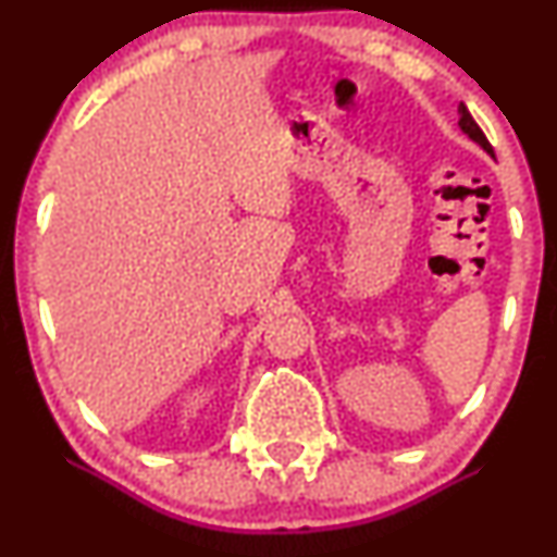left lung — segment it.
Returning a JSON list of instances; mask_svg holds the SVG:
<instances>
[{
    "mask_svg": "<svg viewBox=\"0 0 557 557\" xmlns=\"http://www.w3.org/2000/svg\"><path fill=\"white\" fill-rule=\"evenodd\" d=\"M458 127H461V131H463L466 136H469L471 140H474V144L482 146V149L487 151L490 157H495V151H492V146H490L487 136H484V133H482V127H479V125L474 123V117H471L469 110H466V104L458 107Z\"/></svg>",
    "mask_w": 557,
    "mask_h": 557,
    "instance_id": "obj_1",
    "label": "left lung"
}]
</instances>
